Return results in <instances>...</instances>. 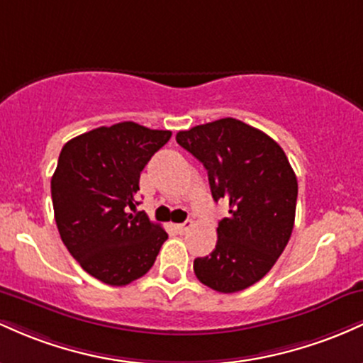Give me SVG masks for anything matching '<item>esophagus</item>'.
<instances>
[{
    "mask_svg": "<svg viewBox=\"0 0 363 363\" xmlns=\"http://www.w3.org/2000/svg\"><path fill=\"white\" fill-rule=\"evenodd\" d=\"M190 228H192V221H185V223H180V225H174V230H177L178 233H186Z\"/></svg>",
    "mask_w": 363,
    "mask_h": 363,
    "instance_id": "34e87169",
    "label": "esophagus"
}]
</instances>
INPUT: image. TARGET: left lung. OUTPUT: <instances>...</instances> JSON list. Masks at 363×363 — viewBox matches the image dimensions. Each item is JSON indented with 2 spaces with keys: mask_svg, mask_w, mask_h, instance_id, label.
<instances>
[{
  "mask_svg": "<svg viewBox=\"0 0 363 363\" xmlns=\"http://www.w3.org/2000/svg\"><path fill=\"white\" fill-rule=\"evenodd\" d=\"M177 142L207 169L214 201L230 202L216 248L194 260L195 276L219 293L245 290L271 271L290 240L295 171L278 142L235 118L183 130Z\"/></svg>",
  "mask_w": 363,
  "mask_h": 363,
  "instance_id": "1",
  "label": "left lung"
}]
</instances>
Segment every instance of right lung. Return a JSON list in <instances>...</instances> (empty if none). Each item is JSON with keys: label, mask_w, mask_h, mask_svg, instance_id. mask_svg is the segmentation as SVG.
Segmentation results:
<instances>
[{"label": "right lung", "mask_w": 363, "mask_h": 363, "mask_svg": "<svg viewBox=\"0 0 363 363\" xmlns=\"http://www.w3.org/2000/svg\"><path fill=\"white\" fill-rule=\"evenodd\" d=\"M171 138L133 121L99 127L61 149L51 178L60 236L96 279L125 286L147 272L168 233L137 213L140 171Z\"/></svg>", "instance_id": "1"}]
</instances>
